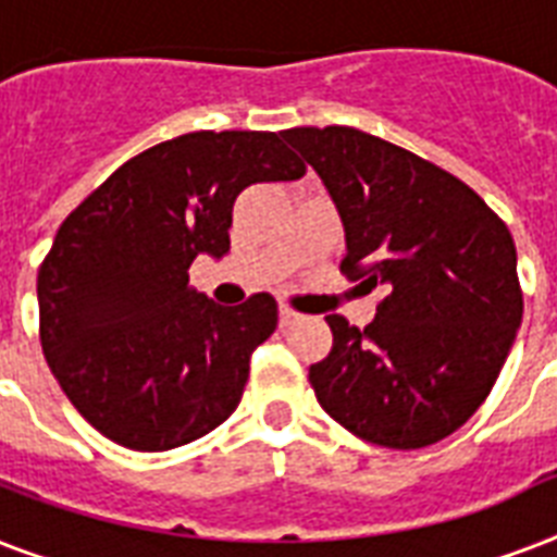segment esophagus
Here are the masks:
<instances>
[{
	"label": "esophagus",
	"instance_id": "esophagus-1",
	"mask_svg": "<svg viewBox=\"0 0 557 557\" xmlns=\"http://www.w3.org/2000/svg\"><path fill=\"white\" fill-rule=\"evenodd\" d=\"M297 321L295 309H288V306H280V326H292Z\"/></svg>",
	"mask_w": 557,
	"mask_h": 557
}]
</instances>
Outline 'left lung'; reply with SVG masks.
Here are the masks:
<instances>
[{"mask_svg":"<svg viewBox=\"0 0 557 557\" xmlns=\"http://www.w3.org/2000/svg\"><path fill=\"white\" fill-rule=\"evenodd\" d=\"M330 190L347 234L341 271L384 288L364 330L330 314V356L309 367L349 433L413 450L474 416L509 356L523 295L509 227L457 176L352 126L280 133Z\"/></svg>","mask_w":557,"mask_h":557,"instance_id":"obj_1","label":"left lung"}]
</instances>
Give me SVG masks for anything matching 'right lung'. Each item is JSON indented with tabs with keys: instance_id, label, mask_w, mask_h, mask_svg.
<instances>
[{
	"instance_id": "obj_1",
	"label": "right lung",
	"mask_w": 557,
	"mask_h": 557,
	"mask_svg": "<svg viewBox=\"0 0 557 557\" xmlns=\"http://www.w3.org/2000/svg\"><path fill=\"white\" fill-rule=\"evenodd\" d=\"M304 173L277 133L205 129L129 159L65 216L39 265V341L95 431L170 450L234 413L277 304L260 292L219 306L190 288L187 269L231 251L245 187Z\"/></svg>"
}]
</instances>
